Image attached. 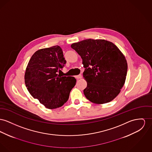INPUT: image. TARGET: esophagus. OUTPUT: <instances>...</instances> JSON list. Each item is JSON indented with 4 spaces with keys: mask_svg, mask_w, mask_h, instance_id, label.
Segmentation results:
<instances>
[{
    "mask_svg": "<svg viewBox=\"0 0 152 152\" xmlns=\"http://www.w3.org/2000/svg\"><path fill=\"white\" fill-rule=\"evenodd\" d=\"M75 78H76L77 79H78V80H79V79H81V78H82V75H77V76H75Z\"/></svg>",
    "mask_w": 152,
    "mask_h": 152,
    "instance_id": "1",
    "label": "esophagus"
}]
</instances>
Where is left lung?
I'll return each mask as SVG.
<instances>
[{
	"label": "left lung",
	"instance_id": "left-lung-1",
	"mask_svg": "<svg viewBox=\"0 0 152 152\" xmlns=\"http://www.w3.org/2000/svg\"><path fill=\"white\" fill-rule=\"evenodd\" d=\"M71 47L82 59L87 86L83 93L96 104L112 101L121 92L127 75V63L123 53L111 41L86 39ZM90 67H89V66Z\"/></svg>",
	"mask_w": 152,
	"mask_h": 152
}]
</instances>
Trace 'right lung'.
Listing matches in <instances>:
<instances>
[{
  "mask_svg": "<svg viewBox=\"0 0 152 152\" xmlns=\"http://www.w3.org/2000/svg\"><path fill=\"white\" fill-rule=\"evenodd\" d=\"M66 62L61 48L55 45L35 52L27 65L25 73L27 89L46 108L61 107L75 85L74 77L59 75Z\"/></svg>",
  "mask_w": 152,
  "mask_h": 152,
  "instance_id": "1",
  "label": "right lung"
}]
</instances>
